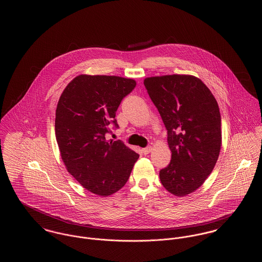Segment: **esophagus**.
I'll return each mask as SVG.
<instances>
[{"mask_svg": "<svg viewBox=\"0 0 262 262\" xmlns=\"http://www.w3.org/2000/svg\"><path fill=\"white\" fill-rule=\"evenodd\" d=\"M151 150H152V147H151V146H148V147L142 148V149H141V152H142L144 155H146V154H148V153L151 152Z\"/></svg>", "mask_w": 262, "mask_h": 262, "instance_id": "34e87169", "label": "esophagus"}]
</instances>
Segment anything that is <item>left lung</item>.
<instances>
[{
  "label": "left lung",
  "mask_w": 262,
  "mask_h": 262,
  "mask_svg": "<svg viewBox=\"0 0 262 262\" xmlns=\"http://www.w3.org/2000/svg\"><path fill=\"white\" fill-rule=\"evenodd\" d=\"M168 130L170 164L159 173L163 187L186 196L202 186L218 160L221 116L211 91L199 77L167 75L143 81Z\"/></svg>",
  "instance_id": "obj_1"
}]
</instances>
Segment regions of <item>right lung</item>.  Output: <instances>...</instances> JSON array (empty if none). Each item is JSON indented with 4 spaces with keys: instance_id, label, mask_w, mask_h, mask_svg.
Masks as SVG:
<instances>
[{
    "instance_id": "1",
    "label": "right lung",
    "mask_w": 262,
    "mask_h": 262,
    "mask_svg": "<svg viewBox=\"0 0 262 262\" xmlns=\"http://www.w3.org/2000/svg\"><path fill=\"white\" fill-rule=\"evenodd\" d=\"M133 78L79 75L63 89L56 109L55 133L68 172L100 196L127 182L139 155L121 140H106L121 101L136 88Z\"/></svg>"
}]
</instances>
